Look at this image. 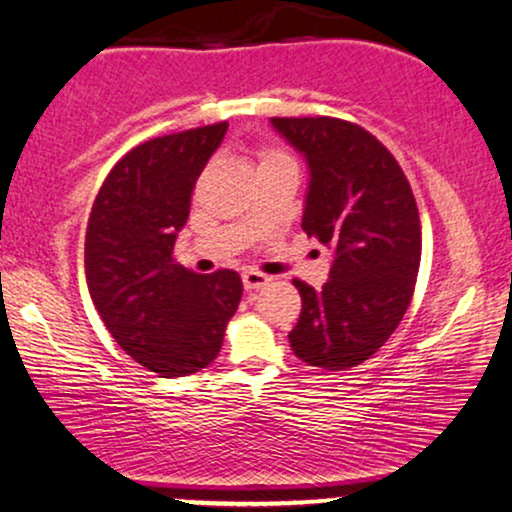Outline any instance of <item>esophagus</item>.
<instances>
[{"mask_svg":"<svg viewBox=\"0 0 512 512\" xmlns=\"http://www.w3.org/2000/svg\"><path fill=\"white\" fill-rule=\"evenodd\" d=\"M269 281H272V279H269L267 274L257 272V269H248V272H243V286H245V291H257V288L267 286Z\"/></svg>","mask_w":512,"mask_h":512,"instance_id":"34e87169","label":"esophagus"}]
</instances>
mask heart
Listing matches in <instances>:
<instances>
[{"mask_svg":"<svg viewBox=\"0 0 512 512\" xmlns=\"http://www.w3.org/2000/svg\"><path fill=\"white\" fill-rule=\"evenodd\" d=\"M279 159H291L286 155V152H279V150H267L262 152V164L264 162H279Z\"/></svg>","mask_w":512,"mask_h":512,"instance_id":"b5f03b06","label":"heart"}]
</instances>
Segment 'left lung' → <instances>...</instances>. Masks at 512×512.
Here are the masks:
<instances>
[{
	"instance_id": "left-lung-1",
	"label": "left lung",
	"mask_w": 512,
	"mask_h": 512,
	"mask_svg": "<svg viewBox=\"0 0 512 512\" xmlns=\"http://www.w3.org/2000/svg\"><path fill=\"white\" fill-rule=\"evenodd\" d=\"M272 126L310 169L303 231L334 250L319 291L293 281L303 310L288 341L312 367H355L389 341L412 300L422 257L415 195L391 152L355 123L274 116Z\"/></svg>"
}]
</instances>
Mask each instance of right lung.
Masks as SVG:
<instances>
[{
    "label": "right lung",
    "instance_id": "right-lung-1",
    "mask_svg": "<svg viewBox=\"0 0 512 512\" xmlns=\"http://www.w3.org/2000/svg\"><path fill=\"white\" fill-rule=\"evenodd\" d=\"M229 123L162 135L123 155L92 205L85 281L114 341L159 377L212 365L243 281L231 269L193 274L174 262L197 176Z\"/></svg>",
    "mask_w": 512,
    "mask_h": 512
}]
</instances>
